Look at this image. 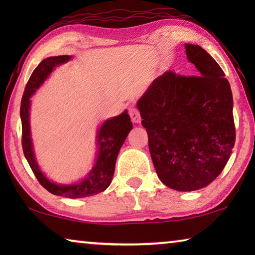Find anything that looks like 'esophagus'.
I'll return each mask as SVG.
<instances>
[{
  "mask_svg": "<svg viewBox=\"0 0 255 255\" xmlns=\"http://www.w3.org/2000/svg\"><path fill=\"white\" fill-rule=\"evenodd\" d=\"M129 116H130V118L133 123H140V114H139V110L137 109L136 107H131L130 109H129Z\"/></svg>",
  "mask_w": 255,
  "mask_h": 255,
  "instance_id": "34e87169",
  "label": "esophagus"
}]
</instances>
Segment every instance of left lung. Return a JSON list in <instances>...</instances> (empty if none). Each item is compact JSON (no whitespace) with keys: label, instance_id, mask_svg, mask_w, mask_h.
<instances>
[{"label":"left lung","instance_id":"1","mask_svg":"<svg viewBox=\"0 0 255 255\" xmlns=\"http://www.w3.org/2000/svg\"><path fill=\"white\" fill-rule=\"evenodd\" d=\"M185 53L197 75L165 72L137 107L159 180L178 191H193L221 174L236 135L225 73L200 46L185 44Z\"/></svg>","mask_w":255,"mask_h":255}]
</instances>
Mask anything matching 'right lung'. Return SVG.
<instances>
[{"label":"right lung","mask_w":255,"mask_h":255,"mask_svg":"<svg viewBox=\"0 0 255 255\" xmlns=\"http://www.w3.org/2000/svg\"><path fill=\"white\" fill-rule=\"evenodd\" d=\"M71 59V56H55L48 57L36 67V70L30 76V79L25 86L22 100L20 107V117L22 123V148L23 154L29 163L30 167L36 175L37 180L46 190L56 196H64L67 198H84L94 196L99 192L105 191L109 187L115 173L116 159L118 153L124 144L125 139L128 136V132L131 130L132 124L130 118L125 110L122 115L108 119L103 123L99 129L98 133V157L96 165L93 166L88 176L81 181L80 183L71 185H62L49 181L45 174L40 171L39 166L34 158L31 136H30V125H29V109H30V98L34 91L44 83L55 66L66 63Z\"/></svg>","instance_id":"1"}]
</instances>
